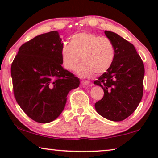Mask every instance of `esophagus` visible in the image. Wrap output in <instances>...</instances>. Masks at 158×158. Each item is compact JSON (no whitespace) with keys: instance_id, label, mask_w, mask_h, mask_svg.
Returning <instances> with one entry per match:
<instances>
[{"instance_id":"obj_1","label":"esophagus","mask_w":158,"mask_h":158,"mask_svg":"<svg viewBox=\"0 0 158 158\" xmlns=\"http://www.w3.org/2000/svg\"><path fill=\"white\" fill-rule=\"evenodd\" d=\"M81 84L83 85H87L90 84V81H87V80H82L81 81Z\"/></svg>"}]
</instances>
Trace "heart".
<instances>
[{
  "label": "heart",
  "mask_w": 158,
  "mask_h": 158,
  "mask_svg": "<svg viewBox=\"0 0 158 158\" xmlns=\"http://www.w3.org/2000/svg\"><path fill=\"white\" fill-rule=\"evenodd\" d=\"M115 56V47L110 39L88 32L74 34L70 43L64 42L61 48L62 64L67 70H73L80 60H83L75 71L83 77L106 72Z\"/></svg>",
  "instance_id": "b5f03b06"
}]
</instances>
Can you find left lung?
<instances>
[{"instance_id":"1","label":"left lung","mask_w":158,"mask_h":158,"mask_svg":"<svg viewBox=\"0 0 158 158\" xmlns=\"http://www.w3.org/2000/svg\"><path fill=\"white\" fill-rule=\"evenodd\" d=\"M104 33L113 42L116 56L111 68L94 81L104 92L95 108L103 117L120 122L130 116L142 100L144 67L131 43L114 32Z\"/></svg>"}]
</instances>
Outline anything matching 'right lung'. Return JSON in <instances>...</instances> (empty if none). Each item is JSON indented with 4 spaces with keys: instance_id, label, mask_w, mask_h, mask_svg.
<instances>
[{
    "instance_id": "add662e5",
    "label": "right lung",
    "mask_w": 158,
    "mask_h": 158,
    "mask_svg": "<svg viewBox=\"0 0 158 158\" xmlns=\"http://www.w3.org/2000/svg\"><path fill=\"white\" fill-rule=\"evenodd\" d=\"M62 44L57 31L40 34L21 45L11 64L15 98L36 122L56 119L68 93L79 86V79L62 67Z\"/></svg>"
}]
</instances>
